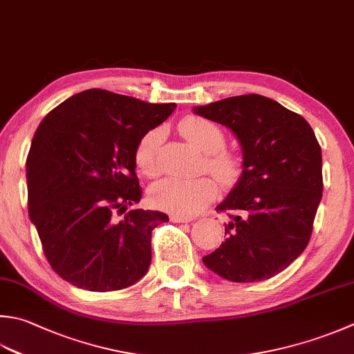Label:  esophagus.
Here are the masks:
<instances>
[{
    "mask_svg": "<svg viewBox=\"0 0 354 354\" xmlns=\"http://www.w3.org/2000/svg\"><path fill=\"white\" fill-rule=\"evenodd\" d=\"M170 221H171V223H190L192 218L179 216V214H170Z\"/></svg>",
    "mask_w": 354,
    "mask_h": 354,
    "instance_id": "1",
    "label": "esophagus"
}]
</instances>
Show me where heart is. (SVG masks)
Segmentation results:
<instances>
[{"label":"heart","mask_w":354,"mask_h":354,"mask_svg":"<svg viewBox=\"0 0 354 354\" xmlns=\"http://www.w3.org/2000/svg\"><path fill=\"white\" fill-rule=\"evenodd\" d=\"M179 131L198 150L205 153V169L224 187L236 184L244 165L242 159L225 150V135L216 124L201 116H185L179 122ZM162 141V130L151 129L141 136L135 149L136 167L145 176L155 178L161 171L159 165V145ZM216 192V185L210 178L184 179L170 176L151 187L150 198L159 209L181 216H193L210 203Z\"/></svg>","instance_id":"heart-1"}]
</instances>
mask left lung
I'll list each match as a JSON object with an SVG mask.
<instances>
[{"label":"left lung","mask_w":354,"mask_h":354,"mask_svg":"<svg viewBox=\"0 0 354 354\" xmlns=\"http://www.w3.org/2000/svg\"><path fill=\"white\" fill-rule=\"evenodd\" d=\"M230 129L244 170L216 210L232 219L225 242L203 258L232 282L273 278L310 241L322 198V153L313 129L292 110L261 95L232 96L193 110Z\"/></svg>","instance_id":"8db88e82"}]
</instances>
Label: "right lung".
<instances>
[{"label": "right lung", "mask_w": 354, "mask_h": 354, "mask_svg": "<svg viewBox=\"0 0 354 354\" xmlns=\"http://www.w3.org/2000/svg\"><path fill=\"white\" fill-rule=\"evenodd\" d=\"M175 109L88 88L35 131L26 161L29 216L48 264L72 286L115 292L147 273L151 230L169 216L136 209L116 223L113 214L141 201L136 144Z\"/></svg>", "instance_id": "1"}]
</instances>
